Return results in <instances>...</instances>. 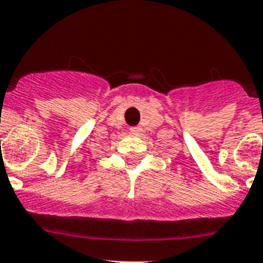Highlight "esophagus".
<instances>
[{"instance_id": "1", "label": "esophagus", "mask_w": 263, "mask_h": 263, "mask_svg": "<svg viewBox=\"0 0 263 263\" xmlns=\"http://www.w3.org/2000/svg\"><path fill=\"white\" fill-rule=\"evenodd\" d=\"M129 131H131L132 135H136V136H139V135L141 134V131H143V129H141V127L136 125V127H131V128H129Z\"/></svg>"}]
</instances>
